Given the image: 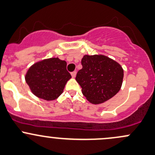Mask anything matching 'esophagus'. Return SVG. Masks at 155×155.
Here are the masks:
<instances>
[{"label": "esophagus", "instance_id": "obj_1", "mask_svg": "<svg viewBox=\"0 0 155 155\" xmlns=\"http://www.w3.org/2000/svg\"><path fill=\"white\" fill-rule=\"evenodd\" d=\"M76 74H77V72H76V71H72V72L71 73V77H72V78H75L76 77Z\"/></svg>", "mask_w": 155, "mask_h": 155}]
</instances>
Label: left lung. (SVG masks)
Instances as JSON below:
<instances>
[{"instance_id": "left-lung-1", "label": "left lung", "mask_w": 155, "mask_h": 155, "mask_svg": "<svg viewBox=\"0 0 155 155\" xmlns=\"http://www.w3.org/2000/svg\"><path fill=\"white\" fill-rule=\"evenodd\" d=\"M81 64L83 68L78 71L75 79L83 94L91 104L106 102L120 91L124 69L115 61L102 54H86Z\"/></svg>"}]
</instances>
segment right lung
<instances>
[{"instance_id": "right-lung-1", "label": "right lung", "mask_w": 155, "mask_h": 155, "mask_svg": "<svg viewBox=\"0 0 155 155\" xmlns=\"http://www.w3.org/2000/svg\"><path fill=\"white\" fill-rule=\"evenodd\" d=\"M66 62L58 58L35 63L25 76L31 92L45 101H54L62 94L67 81L71 78L66 70Z\"/></svg>"}]
</instances>
